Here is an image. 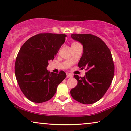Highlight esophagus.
Listing matches in <instances>:
<instances>
[{
  "label": "esophagus",
  "instance_id": "obj_1",
  "mask_svg": "<svg viewBox=\"0 0 131 131\" xmlns=\"http://www.w3.org/2000/svg\"><path fill=\"white\" fill-rule=\"evenodd\" d=\"M72 77H73V76L70 73H67V74H66V78H72Z\"/></svg>",
  "mask_w": 131,
  "mask_h": 131
}]
</instances>
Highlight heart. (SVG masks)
I'll list each match as a JSON object with an SVG mask.
<instances>
[{
  "label": "heart",
  "instance_id": "b5f03b06",
  "mask_svg": "<svg viewBox=\"0 0 131 131\" xmlns=\"http://www.w3.org/2000/svg\"><path fill=\"white\" fill-rule=\"evenodd\" d=\"M74 43H72V44H74Z\"/></svg>",
  "mask_w": 131,
  "mask_h": 131
}]
</instances>
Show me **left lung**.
<instances>
[{
    "label": "left lung",
    "mask_w": 131,
    "mask_h": 131,
    "mask_svg": "<svg viewBox=\"0 0 131 131\" xmlns=\"http://www.w3.org/2000/svg\"><path fill=\"white\" fill-rule=\"evenodd\" d=\"M72 38L82 44L83 52L78 63L86 68V75H74L78 84L70 90L72 97L78 102L91 104L105 94L113 79L114 65L111 51L99 37L90 34H72Z\"/></svg>",
    "instance_id": "obj_1"
}]
</instances>
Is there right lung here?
<instances>
[{
	"label": "right lung",
	"instance_id": "add662e5",
	"mask_svg": "<svg viewBox=\"0 0 131 131\" xmlns=\"http://www.w3.org/2000/svg\"><path fill=\"white\" fill-rule=\"evenodd\" d=\"M66 37L41 33L31 37L21 47L14 72L21 90L32 102L41 103L52 98L58 84L65 79L63 71L50 73L47 68L65 42Z\"/></svg>",
	"mask_w": 131,
	"mask_h": 131
}]
</instances>
